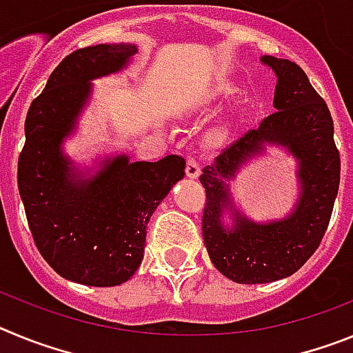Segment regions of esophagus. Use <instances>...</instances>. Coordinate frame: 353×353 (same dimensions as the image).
Segmentation results:
<instances>
[{"label":"esophagus","instance_id":"34e87169","mask_svg":"<svg viewBox=\"0 0 353 353\" xmlns=\"http://www.w3.org/2000/svg\"><path fill=\"white\" fill-rule=\"evenodd\" d=\"M185 173L189 179H198L199 173H201V168H199V162L196 159L189 157L187 159V164H185Z\"/></svg>","mask_w":353,"mask_h":353}]
</instances>
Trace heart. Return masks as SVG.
Wrapping results in <instances>:
<instances>
[{"mask_svg": "<svg viewBox=\"0 0 353 353\" xmlns=\"http://www.w3.org/2000/svg\"><path fill=\"white\" fill-rule=\"evenodd\" d=\"M239 93V90L233 86L232 83L228 81H221V83H215L210 90H208V101H228Z\"/></svg>", "mask_w": 353, "mask_h": 353, "instance_id": "b5f03b06", "label": "heart"}]
</instances>
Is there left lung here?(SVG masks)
<instances>
[{
    "label": "left lung",
    "mask_w": 353,
    "mask_h": 353,
    "mask_svg": "<svg viewBox=\"0 0 353 353\" xmlns=\"http://www.w3.org/2000/svg\"><path fill=\"white\" fill-rule=\"evenodd\" d=\"M261 63L277 77V111L223 148L199 176L207 192L201 228L208 256L223 276L242 285L288 277L313 256L329 226L341 171L332 117L305 72L274 56H261ZM265 144L285 145L298 159L301 196L283 220L254 223L234 210L227 182L242 163L263 153ZM224 210H232V228L222 224Z\"/></svg>",
    "instance_id": "obj_1"
}]
</instances>
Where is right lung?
<instances>
[{
    "label": "right lung",
    "instance_id": "1",
    "mask_svg": "<svg viewBox=\"0 0 353 353\" xmlns=\"http://www.w3.org/2000/svg\"><path fill=\"white\" fill-rule=\"evenodd\" d=\"M138 52L132 43H99L63 58L24 121L17 185L37 249L68 281L117 286L134 276L145 252L146 224L171 187L185 174V161L129 162L117 155L83 179L61 145L76 129L92 81L121 70Z\"/></svg>",
    "mask_w": 353,
    "mask_h": 353
}]
</instances>
